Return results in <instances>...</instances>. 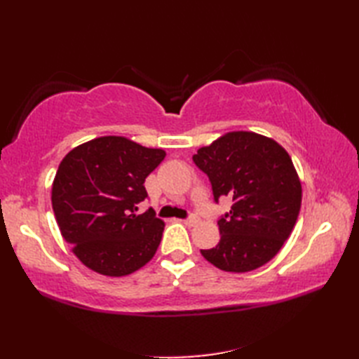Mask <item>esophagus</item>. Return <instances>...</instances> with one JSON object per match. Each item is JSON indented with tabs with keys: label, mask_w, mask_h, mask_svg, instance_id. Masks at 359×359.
Masks as SVG:
<instances>
[{
	"label": "esophagus",
	"mask_w": 359,
	"mask_h": 359,
	"mask_svg": "<svg viewBox=\"0 0 359 359\" xmlns=\"http://www.w3.org/2000/svg\"><path fill=\"white\" fill-rule=\"evenodd\" d=\"M184 224L193 226L196 224H199V217H197V216H189L188 219H184Z\"/></svg>",
	"instance_id": "esophagus-1"
}]
</instances>
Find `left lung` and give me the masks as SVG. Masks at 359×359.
Segmentation results:
<instances>
[{"instance_id":"1","label":"left lung","mask_w":359,"mask_h":359,"mask_svg":"<svg viewBox=\"0 0 359 359\" xmlns=\"http://www.w3.org/2000/svg\"><path fill=\"white\" fill-rule=\"evenodd\" d=\"M208 175L215 201L233 199L217 220L220 241L201 250L217 269L245 273L279 253L299 216L302 187L292 157L274 142L250 131L226 133L193 156Z\"/></svg>"}]
</instances>
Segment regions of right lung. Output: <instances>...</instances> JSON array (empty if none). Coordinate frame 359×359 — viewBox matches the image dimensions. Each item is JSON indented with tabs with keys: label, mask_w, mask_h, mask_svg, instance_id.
<instances>
[{
	"label": "right lung",
	"mask_w": 359,
	"mask_h": 359,
	"mask_svg": "<svg viewBox=\"0 0 359 359\" xmlns=\"http://www.w3.org/2000/svg\"><path fill=\"white\" fill-rule=\"evenodd\" d=\"M166 152L126 137L104 135L67 152L52 184V208L62 236L88 269L120 278L156 255L165 224L147 199L144 179Z\"/></svg>",
	"instance_id": "1"
}]
</instances>
